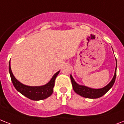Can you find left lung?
<instances>
[{"label":"left lung","mask_w":124,"mask_h":124,"mask_svg":"<svg viewBox=\"0 0 124 124\" xmlns=\"http://www.w3.org/2000/svg\"><path fill=\"white\" fill-rule=\"evenodd\" d=\"M116 68H115V74L113 76L111 81L107 85L101 89H92V88L88 87L85 86V85H82L78 84L73 79V77L70 75V78H71V84L74 91L78 94V95L86 98H91V99H96V98H100L103 96V95L105 94L112 87V86L114 84L116 78Z\"/></svg>","instance_id":"8db88e82"}]
</instances>
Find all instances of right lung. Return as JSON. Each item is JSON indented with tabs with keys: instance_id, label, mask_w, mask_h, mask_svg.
Instances as JSON below:
<instances>
[{
	"instance_id": "obj_1",
	"label": "right lung",
	"mask_w": 124,
	"mask_h": 124,
	"mask_svg": "<svg viewBox=\"0 0 124 124\" xmlns=\"http://www.w3.org/2000/svg\"><path fill=\"white\" fill-rule=\"evenodd\" d=\"M9 71L13 85L18 92L26 98L34 101H39L47 98L53 93V87H54V82L56 77L60 71L56 72L47 84L41 86H28L23 84L14 77L11 71L10 62L9 63Z\"/></svg>"
}]
</instances>
